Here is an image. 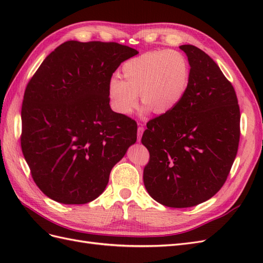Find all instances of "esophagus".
Instances as JSON below:
<instances>
[{"label":"esophagus","instance_id":"obj_1","mask_svg":"<svg viewBox=\"0 0 263 263\" xmlns=\"http://www.w3.org/2000/svg\"><path fill=\"white\" fill-rule=\"evenodd\" d=\"M144 130H145L144 126H142L141 124H138V141H140V138L142 136V133H144Z\"/></svg>","mask_w":263,"mask_h":263}]
</instances>
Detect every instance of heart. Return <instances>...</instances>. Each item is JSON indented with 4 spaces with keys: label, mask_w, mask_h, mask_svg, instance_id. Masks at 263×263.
I'll use <instances>...</instances> for the list:
<instances>
[{
    "label": "heart",
    "mask_w": 263,
    "mask_h": 263,
    "mask_svg": "<svg viewBox=\"0 0 263 263\" xmlns=\"http://www.w3.org/2000/svg\"><path fill=\"white\" fill-rule=\"evenodd\" d=\"M123 79L108 83L110 106L116 113L129 115L141 102L157 114L168 113L184 97L190 81L185 55L177 50H153L126 61Z\"/></svg>",
    "instance_id": "heart-1"
}]
</instances>
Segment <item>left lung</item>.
<instances>
[{
  "label": "left lung",
  "mask_w": 263,
  "mask_h": 263,
  "mask_svg": "<svg viewBox=\"0 0 263 263\" xmlns=\"http://www.w3.org/2000/svg\"><path fill=\"white\" fill-rule=\"evenodd\" d=\"M190 81L179 104L147 123L141 142L150 159L144 169L149 195L168 208L210 200L227 180L238 151L240 110L234 86L208 53L182 45Z\"/></svg>",
  "instance_id": "1"
}]
</instances>
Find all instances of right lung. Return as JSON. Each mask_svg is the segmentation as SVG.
<instances>
[{"mask_svg": "<svg viewBox=\"0 0 263 263\" xmlns=\"http://www.w3.org/2000/svg\"><path fill=\"white\" fill-rule=\"evenodd\" d=\"M137 53L117 43L69 41L47 55L30 79L21 146L36 185L51 200H95L136 142L137 123L113 112L108 83L119 65Z\"/></svg>", "mask_w": 263, "mask_h": 263, "instance_id": "right-lung-1", "label": "right lung"}]
</instances>
